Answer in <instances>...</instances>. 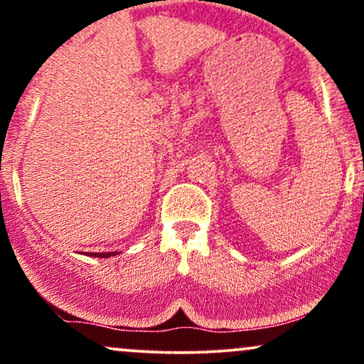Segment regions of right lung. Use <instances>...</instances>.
<instances>
[{"mask_svg":"<svg viewBox=\"0 0 364 364\" xmlns=\"http://www.w3.org/2000/svg\"><path fill=\"white\" fill-rule=\"evenodd\" d=\"M118 252H107V253H90L89 257H99V258H109V257H114V255Z\"/></svg>","mask_w":364,"mask_h":364,"instance_id":"obj_1","label":"right lung"}]
</instances>
